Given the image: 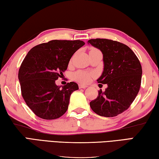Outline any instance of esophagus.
<instances>
[{"mask_svg": "<svg viewBox=\"0 0 159 159\" xmlns=\"http://www.w3.org/2000/svg\"><path fill=\"white\" fill-rule=\"evenodd\" d=\"M87 87H88L87 86L83 85V84H79V88L80 89H86Z\"/></svg>", "mask_w": 159, "mask_h": 159, "instance_id": "esophagus-1", "label": "esophagus"}]
</instances>
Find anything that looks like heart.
Here are the masks:
<instances>
[{"mask_svg": "<svg viewBox=\"0 0 159 159\" xmlns=\"http://www.w3.org/2000/svg\"><path fill=\"white\" fill-rule=\"evenodd\" d=\"M92 76H93V73H92V72L79 70L75 72L73 75V79L77 82L86 84V83H88L90 81Z\"/></svg>", "mask_w": 159, "mask_h": 159, "instance_id": "b5f03b06", "label": "heart"}]
</instances>
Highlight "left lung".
I'll list each match as a JSON object with an SVG mask.
<instances>
[{
	"mask_svg": "<svg viewBox=\"0 0 159 159\" xmlns=\"http://www.w3.org/2000/svg\"><path fill=\"white\" fill-rule=\"evenodd\" d=\"M88 44L100 49L103 56V71L97 82L107 84L105 91L90 102L94 112L113 117L130 107L140 90L143 70L135 53L129 47L107 39H91Z\"/></svg>",
	"mask_w": 159,
	"mask_h": 159,
	"instance_id": "left-lung-1",
	"label": "left lung"
}]
</instances>
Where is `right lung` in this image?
Instances as JSON below:
<instances>
[{
  "label": "right lung",
  "instance_id": "right-lung-1",
  "mask_svg": "<svg viewBox=\"0 0 159 159\" xmlns=\"http://www.w3.org/2000/svg\"><path fill=\"white\" fill-rule=\"evenodd\" d=\"M85 43L82 40H51L36 45L28 52L19 70L21 95L35 115L56 119L68 110L70 97L79 89L71 82L61 88L56 84L68 68L72 56Z\"/></svg>",
  "mask_w": 159,
  "mask_h": 159
}]
</instances>
